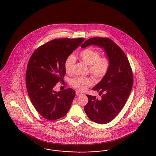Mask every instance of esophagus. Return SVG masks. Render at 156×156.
Returning <instances> with one entry per match:
<instances>
[{"label":"esophagus","instance_id":"obj_1","mask_svg":"<svg viewBox=\"0 0 156 156\" xmlns=\"http://www.w3.org/2000/svg\"><path fill=\"white\" fill-rule=\"evenodd\" d=\"M82 94L80 93V92H79V91H76V95L77 96H80V95H81Z\"/></svg>","mask_w":156,"mask_h":156}]
</instances>
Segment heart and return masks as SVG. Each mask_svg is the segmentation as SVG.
Listing matches in <instances>:
<instances>
[{
  "instance_id": "1",
  "label": "heart",
  "mask_w": 156,
  "mask_h": 156,
  "mask_svg": "<svg viewBox=\"0 0 156 156\" xmlns=\"http://www.w3.org/2000/svg\"><path fill=\"white\" fill-rule=\"evenodd\" d=\"M100 53L93 48H87L81 51L79 57L80 59L89 66L90 73L96 78H101L105 76L110 66V59L107 57H100ZM76 59L74 56L67 57L65 63V70L67 73H71ZM72 84L79 90L84 91L89 86L92 84V81L89 78L76 77L72 81Z\"/></svg>"
}]
</instances>
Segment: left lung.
Masks as SVG:
<instances>
[{"mask_svg":"<svg viewBox=\"0 0 156 156\" xmlns=\"http://www.w3.org/2000/svg\"><path fill=\"white\" fill-rule=\"evenodd\" d=\"M90 45L103 49L110 61L107 73L93 88V90L105 92V94L100 100L96 97L86 95L89 102L84 108L91 120L103 124L112 121L124 107L133 86V74L126 55L110 38H90L81 48Z\"/></svg>","mask_w":156,"mask_h":156,"instance_id":"left-lung-1","label":"left lung"}]
</instances>
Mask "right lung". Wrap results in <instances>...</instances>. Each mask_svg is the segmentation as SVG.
<instances>
[{"instance_id":"right-lung-1","label":"right lung","mask_w":156,"mask_h":156,"mask_svg":"<svg viewBox=\"0 0 156 156\" xmlns=\"http://www.w3.org/2000/svg\"><path fill=\"white\" fill-rule=\"evenodd\" d=\"M83 38L55 39L39 47L32 55L26 72V86L30 99L43 118L55 120L66 115L76 95L68 88L55 91L63 81L67 57L83 42Z\"/></svg>"}]
</instances>
